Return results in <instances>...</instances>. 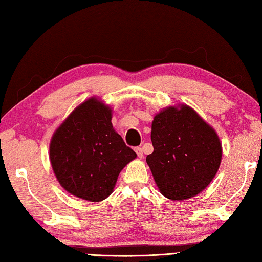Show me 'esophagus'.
<instances>
[{
    "label": "esophagus",
    "instance_id": "1",
    "mask_svg": "<svg viewBox=\"0 0 262 262\" xmlns=\"http://www.w3.org/2000/svg\"><path fill=\"white\" fill-rule=\"evenodd\" d=\"M136 153H137V155H138V158H143L144 157V153H143V148L141 147H136Z\"/></svg>",
    "mask_w": 262,
    "mask_h": 262
}]
</instances>
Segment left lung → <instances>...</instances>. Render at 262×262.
Instances as JSON below:
<instances>
[{
	"label": "left lung",
	"instance_id": "1",
	"mask_svg": "<svg viewBox=\"0 0 262 262\" xmlns=\"http://www.w3.org/2000/svg\"><path fill=\"white\" fill-rule=\"evenodd\" d=\"M154 150L146 162L161 193L184 200L200 193L216 175L222 147L214 131L187 105L170 107L154 117Z\"/></svg>",
	"mask_w": 262,
	"mask_h": 262
}]
</instances>
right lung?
<instances>
[{"label": "right lung", "mask_w": 262, "mask_h": 262, "mask_svg": "<svg viewBox=\"0 0 262 262\" xmlns=\"http://www.w3.org/2000/svg\"><path fill=\"white\" fill-rule=\"evenodd\" d=\"M49 153L59 184L93 203L110 195L119 172L137 157L113 128L112 110L94 98L77 107L57 128Z\"/></svg>", "instance_id": "1"}]
</instances>
